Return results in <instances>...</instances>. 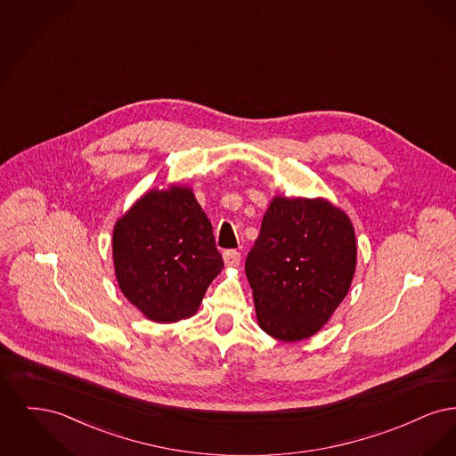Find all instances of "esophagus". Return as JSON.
<instances>
[{"label": "esophagus", "instance_id": "esophagus-1", "mask_svg": "<svg viewBox=\"0 0 456 456\" xmlns=\"http://www.w3.org/2000/svg\"><path fill=\"white\" fill-rule=\"evenodd\" d=\"M224 263L227 268H236L240 263V253L236 249H229L224 253Z\"/></svg>", "mask_w": 456, "mask_h": 456}]
</instances>
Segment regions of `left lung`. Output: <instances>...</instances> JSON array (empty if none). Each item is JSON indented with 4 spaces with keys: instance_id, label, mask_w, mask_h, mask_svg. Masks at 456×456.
I'll list each match as a JSON object with an SVG mask.
<instances>
[{
    "instance_id": "left-lung-1",
    "label": "left lung",
    "mask_w": 456,
    "mask_h": 456,
    "mask_svg": "<svg viewBox=\"0 0 456 456\" xmlns=\"http://www.w3.org/2000/svg\"><path fill=\"white\" fill-rule=\"evenodd\" d=\"M357 244L350 218L325 198L275 196L246 258L258 325L297 342L314 335L347 296Z\"/></svg>"
}]
</instances>
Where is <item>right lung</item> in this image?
Instances as JSON below:
<instances>
[{
	"instance_id": "1",
	"label": "right lung",
	"mask_w": 456,
	"mask_h": 456,
	"mask_svg": "<svg viewBox=\"0 0 456 456\" xmlns=\"http://www.w3.org/2000/svg\"><path fill=\"white\" fill-rule=\"evenodd\" d=\"M112 258L125 297L157 323L193 316L224 268L210 220L181 186L149 191L116 222Z\"/></svg>"
}]
</instances>
